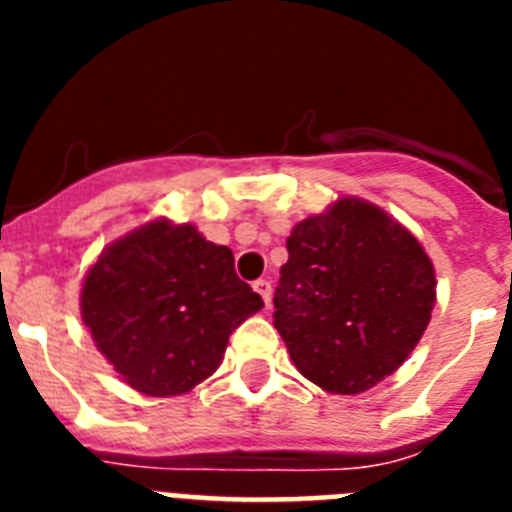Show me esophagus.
Segmentation results:
<instances>
[{
	"label": "esophagus",
	"instance_id": "1",
	"mask_svg": "<svg viewBox=\"0 0 512 512\" xmlns=\"http://www.w3.org/2000/svg\"><path fill=\"white\" fill-rule=\"evenodd\" d=\"M253 289L259 292V297L266 302V307H269V302H271V282H266V279H256V282H253Z\"/></svg>",
	"mask_w": 512,
	"mask_h": 512
}]
</instances>
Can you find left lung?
<instances>
[{"mask_svg": "<svg viewBox=\"0 0 512 512\" xmlns=\"http://www.w3.org/2000/svg\"><path fill=\"white\" fill-rule=\"evenodd\" d=\"M274 292V328L297 372L359 395L413 354L436 305V271L408 228L343 197L292 228Z\"/></svg>", "mask_w": 512, "mask_h": 512, "instance_id": "left-lung-1", "label": "left lung"}]
</instances>
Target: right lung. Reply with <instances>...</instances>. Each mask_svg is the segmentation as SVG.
I'll return each instance as SVG.
<instances>
[{
    "mask_svg": "<svg viewBox=\"0 0 512 512\" xmlns=\"http://www.w3.org/2000/svg\"><path fill=\"white\" fill-rule=\"evenodd\" d=\"M233 264L228 246L164 217L99 253L81 287V320L122 382L171 397L215 372L230 333L264 307Z\"/></svg>",
    "mask_w": 512,
    "mask_h": 512,
    "instance_id": "obj_1",
    "label": "right lung"
}]
</instances>
